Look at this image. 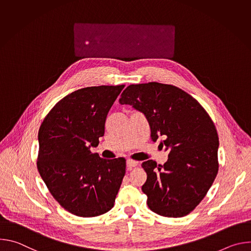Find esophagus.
<instances>
[{"mask_svg":"<svg viewBox=\"0 0 251 251\" xmlns=\"http://www.w3.org/2000/svg\"><path fill=\"white\" fill-rule=\"evenodd\" d=\"M138 165V162H136V161H134V160H131V159H128L127 160V167L128 168H134V167H136Z\"/></svg>","mask_w":251,"mask_h":251,"instance_id":"obj_1","label":"esophagus"}]
</instances>
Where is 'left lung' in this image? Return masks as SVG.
Here are the masks:
<instances>
[{
    "mask_svg": "<svg viewBox=\"0 0 251 251\" xmlns=\"http://www.w3.org/2000/svg\"><path fill=\"white\" fill-rule=\"evenodd\" d=\"M121 104L144 113L151 139L163 138L167 163H142L147 181L142 191L149 208L167 218H182L202 201L219 172V135L203 107L189 93L170 84L149 82L129 85Z\"/></svg>",
    "mask_w": 251,
    "mask_h": 251,
    "instance_id": "8db88e82",
    "label": "left lung"
}]
</instances>
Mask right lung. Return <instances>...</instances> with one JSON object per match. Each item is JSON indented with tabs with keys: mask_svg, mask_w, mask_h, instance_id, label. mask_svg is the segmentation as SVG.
Segmentation results:
<instances>
[{
	"mask_svg": "<svg viewBox=\"0 0 251 251\" xmlns=\"http://www.w3.org/2000/svg\"><path fill=\"white\" fill-rule=\"evenodd\" d=\"M124 86H91L70 93L40 127L39 173L54 200L75 216H101L114 205L126 160L102 159L90 147L98 146L107 114Z\"/></svg>",
	"mask_w": 251,
	"mask_h": 251,
	"instance_id": "add662e5",
	"label": "right lung"
}]
</instances>
